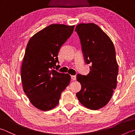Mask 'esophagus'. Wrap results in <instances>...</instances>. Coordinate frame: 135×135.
<instances>
[{
	"label": "esophagus",
	"mask_w": 135,
	"mask_h": 135,
	"mask_svg": "<svg viewBox=\"0 0 135 135\" xmlns=\"http://www.w3.org/2000/svg\"><path fill=\"white\" fill-rule=\"evenodd\" d=\"M71 79L72 80H76V76L74 75H72L71 76Z\"/></svg>",
	"instance_id": "1"
}]
</instances>
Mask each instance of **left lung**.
Masks as SVG:
<instances>
[{"label":"left lung","mask_w":135,"mask_h":135,"mask_svg":"<svg viewBox=\"0 0 135 135\" xmlns=\"http://www.w3.org/2000/svg\"><path fill=\"white\" fill-rule=\"evenodd\" d=\"M75 31L85 62L91 65L87 76L77 75L82 88L76 95L85 107L98 110L107 105L117 86L119 69L115 46L107 34L93 23L79 24Z\"/></svg>","instance_id":"obj_1"}]
</instances>
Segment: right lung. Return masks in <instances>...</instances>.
I'll use <instances>...</instances> for the list:
<instances>
[{"instance_id": "1", "label": "right lung", "mask_w": 135, "mask_h": 135, "mask_svg": "<svg viewBox=\"0 0 135 135\" xmlns=\"http://www.w3.org/2000/svg\"><path fill=\"white\" fill-rule=\"evenodd\" d=\"M75 25L52 24L37 32L27 43L21 66L23 89L35 108L47 111L59 103L71 77L57 67L60 47L73 33Z\"/></svg>"}]
</instances>
